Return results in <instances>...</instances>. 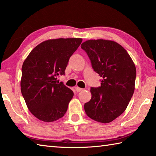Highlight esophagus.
I'll list each match as a JSON object with an SVG mask.
<instances>
[{
    "label": "esophagus",
    "instance_id": "obj_1",
    "mask_svg": "<svg viewBox=\"0 0 156 156\" xmlns=\"http://www.w3.org/2000/svg\"><path fill=\"white\" fill-rule=\"evenodd\" d=\"M76 89V91L78 92H80V91H83V89H81V88H80V87H76L75 88Z\"/></svg>",
    "mask_w": 156,
    "mask_h": 156
}]
</instances>
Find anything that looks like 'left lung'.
Here are the masks:
<instances>
[{
	"label": "left lung",
	"instance_id": "8db88e82",
	"mask_svg": "<svg viewBox=\"0 0 156 156\" xmlns=\"http://www.w3.org/2000/svg\"><path fill=\"white\" fill-rule=\"evenodd\" d=\"M81 48L102 78L100 87L91 88V98L84 105L86 114L98 122H112L125 112L133 94L135 64L125 49L115 41L89 40Z\"/></svg>",
	"mask_w": 156,
	"mask_h": 156
}]
</instances>
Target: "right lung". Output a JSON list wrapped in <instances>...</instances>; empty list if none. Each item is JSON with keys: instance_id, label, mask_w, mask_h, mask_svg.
<instances>
[{"instance_id": "right-lung-1", "label": "right lung", "mask_w": 156, "mask_h": 156, "mask_svg": "<svg viewBox=\"0 0 156 156\" xmlns=\"http://www.w3.org/2000/svg\"><path fill=\"white\" fill-rule=\"evenodd\" d=\"M82 38L50 39L31 50L22 67L21 93L28 109L38 120L54 122L64 116L73 92L57 76L65 74L69 58Z\"/></svg>"}]
</instances>
